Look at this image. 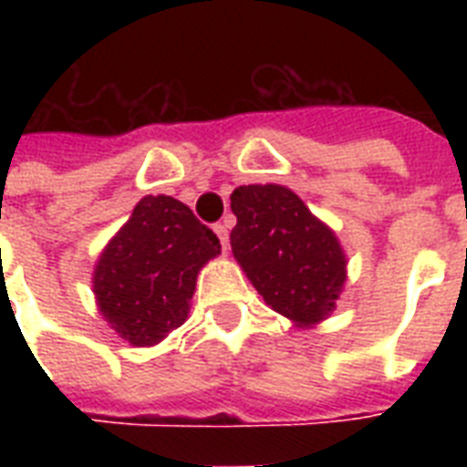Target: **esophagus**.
Segmentation results:
<instances>
[{"label":"esophagus","mask_w":467,"mask_h":467,"mask_svg":"<svg viewBox=\"0 0 467 467\" xmlns=\"http://www.w3.org/2000/svg\"><path fill=\"white\" fill-rule=\"evenodd\" d=\"M213 230H215V234H218L220 244H223V249H227V242H230V230H227V223H218V225H213Z\"/></svg>","instance_id":"1"}]
</instances>
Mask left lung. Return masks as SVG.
I'll use <instances>...</instances> for the list:
<instances>
[{"label": "left lung", "mask_w": 467, "mask_h": 467, "mask_svg": "<svg viewBox=\"0 0 467 467\" xmlns=\"http://www.w3.org/2000/svg\"><path fill=\"white\" fill-rule=\"evenodd\" d=\"M230 208L237 215L230 233L233 254L264 303L298 327L322 322L347 281L337 234L278 183L234 189Z\"/></svg>", "instance_id": "obj_1"}]
</instances>
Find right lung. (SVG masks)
<instances>
[{
	"mask_svg": "<svg viewBox=\"0 0 467 467\" xmlns=\"http://www.w3.org/2000/svg\"><path fill=\"white\" fill-rule=\"evenodd\" d=\"M218 254L220 240L189 205L145 196L99 256V312L128 344H160L186 322L198 271Z\"/></svg>",
	"mask_w": 467,
	"mask_h": 467,
	"instance_id": "right-lung-1",
	"label": "right lung"
}]
</instances>
